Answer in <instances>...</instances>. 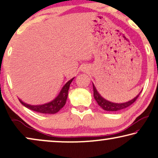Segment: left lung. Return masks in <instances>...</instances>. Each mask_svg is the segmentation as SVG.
<instances>
[{
  "instance_id": "1",
  "label": "left lung",
  "mask_w": 158,
  "mask_h": 158,
  "mask_svg": "<svg viewBox=\"0 0 158 158\" xmlns=\"http://www.w3.org/2000/svg\"><path fill=\"white\" fill-rule=\"evenodd\" d=\"M93 90H94V97L95 100L97 101V104H98L104 110L110 111V112H115V111H119L128 107L129 106H130L131 104H132L135 101H136V99L138 98V97L139 96V94H140L141 93V92H139V94H137V96L135 97L134 99H132V100L127 102H124V103L118 104L107 101L106 99L103 98V97L99 94V92H97V89L95 88L94 84H93Z\"/></svg>"
}]
</instances>
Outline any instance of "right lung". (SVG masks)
I'll return each instance as SVG.
<instances>
[{
  "label": "right lung",
  "instance_id": "add662e5",
  "mask_svg": "<svg viewBox=\"0 0 158 158\" xmlns=\"http://www.w3.org/2000/svg\"><path fill=\"white\" fill-rule=\"evenodd\" d=\"M73 79H74V78H72L69 81L66 82L65 85L62 87L59 95H58L54 100L48 102V103L41 104V105H31V104H28L25 103V102H23V101H21L20 99H19L20 102L24 106H26V107H27L31 110L35 111V112H37L43 113V114H55V113L59 112L65 105L68 97L69 89L70 84L72 83Z\"/></svg>",
  "mask_w": 158,
  "mask_h": 158
}]
</instances>
